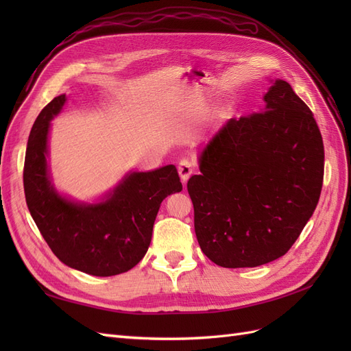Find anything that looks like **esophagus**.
<instances>
[{
	"mask_svg": "<svg viewBox=\"0 0 351 351\" xmlns=\"http://www.w3.org/2000/svg\"><path fill=\"white\" fill-rule=\"evenodd\" d=\"M177 169H178L180 177H182V180H183V183H186L187 180H189V177L192 176L193 171H195V164H193V161L190 158H183L182 161L178 162Z\"/></svg>",
	"mask_w": 351,
	"mask_h": 351,
	"instance_id": "1",
	"label": "esophagus"
}]
</instances>
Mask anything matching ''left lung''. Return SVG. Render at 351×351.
I'll use <instances>...</instances> for the list:
<instances>
[{"mask_svg":"<svg viewBox=\"0 0 351 351\" xmlns=\"http://www.w3.org/2000/svg\"><path fill=\"white\" fill-rule=\"evenodd\" d=\"M263 99L265 111L227 121L187 182L199 246L222 268L284 256L321 196L324 142L311 108L284 80Z\"/></svg>","mask_w":351,"mask_h":351,"instance_id":"obj_1","label":"left lung"}]
</instances>
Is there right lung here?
Wrapping results in <instances>:
<instances>
[{"mask_svg": "<svg viewBox=\"0 0 351 351\" xmlns=\"http://www.w3.org/2000/svg\"><path fill=\"white\" fill-rule=\"evenodd\" d=\"M64 102L66 95L52 99L29 134L23 168L29 212L52 253L67 267L97 277L127 272L149 247L161 202L182 192L177 168L133 173L97 205H77L61 197L49 182L47 141L49 121Z\"/></svg>", "mask_w": 351, "mask_h": 351, "instance_id": "right-lung-1", "label": "right lung"}]
</instances>
